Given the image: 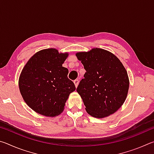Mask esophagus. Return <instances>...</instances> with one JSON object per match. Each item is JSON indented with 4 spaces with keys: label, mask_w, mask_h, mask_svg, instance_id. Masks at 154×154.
Instances as JSON below:
<instances>
[{
    "label": "esophagus",
    "mask_w": 154,
    "mask_h": 154,
    "mask_svg": "<svg viewBox=\"0 0 154 154\" xmlns=\"http://www.w3.org/2000/svg\"><path fill=\"white\" fill-rule=\"evenodd\" d=\"M74 83H75V87H77V85H78V84H79V80L78 79H75V80H74Z\"/></svg>",
    "instance_id": "obj_1"
}]
</instances>
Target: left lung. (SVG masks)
<instances>
[{"instance_id":"1","label":"left lung","mask_w":154,"mask_h":154,"mask_svg":"<svg viewBox=\"0 0 154 154\" xmlns=\"http://www.w3.org/2000/svg\"><path fill=\"white\" fill-rule=\"evenodd\" d=\"M76 56L86 71L77 92L88 113L96 118L114 113L128 92L129 79L123 64L114 54L100 48L78 52Z\"/></svg>"}]
</instances>
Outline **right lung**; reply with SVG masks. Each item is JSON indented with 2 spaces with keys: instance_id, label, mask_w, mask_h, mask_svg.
<instances>
[{
  "instance_id": "right-lung-1",
  "label": "right lung",
  "mask_w": 154,
  "mask_h": 154,
  "mask_svg": "<svg viewBox=\"0 0 154 154\" xmlns=\"http://www.w3.org/2000/svg\"><path fill=\"white\" fill-rule=\"evenodd\" d=\"M68 56L54 48L43 49L31 57L22 69L19 78L20 93L36 113L58 116L70 94L76 89L67 77L69 70L62 66Z\"/></svg>"
}]
</instances>
